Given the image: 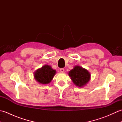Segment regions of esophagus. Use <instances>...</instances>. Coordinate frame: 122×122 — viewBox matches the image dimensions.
I'll return each instance as SVG.
<instances>
[{"mask_svg": "<svg viewBox=\"0 0 122 122\" xmlns=\"http://www.w3.org/2000/svg\"><path fill=\"white\" fill-rule=\"evenodd\" d=\"M60 72H62V73H63V72H64V69L63 68H61L60 69Z\"/></svg>", "mask_w": 122, "mask_h": 122, "instance_id": "esophagus-1", "label": "esophagus"}]
</instances>
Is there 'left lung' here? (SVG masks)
I'll list each match as a JSON object with an SVG mask.
<instances>
[{"instance_id":"left-lung-1","label":"left lung","mask_w":122,"mask_h":122,"mask_svg":"<svg viewBox=\"0 0 122 122\" xmlns=\"http://www.w3.org/2000/svg\"><path fill=\"white\" fill-rule=\"evenodd\" d=\"M69 76L71 77L73 83L79 87H83L89 82L91 75L87 70L82 67L76 66L69 72Z\"/></svg>"}]
</instances>
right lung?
<instances>
[{
  "label": "right lung",
  "instance_id": "1",
  "mask_svg": "<svg viewBox=\"0 0 122 122\" xmlns=\"http://www.w3.org/2000/svg\"><path fill=\"white\" fill-rule=\"evenodd\" d=\"M56 73V70L52 69L50 66L45 65L35 72L34 77L39 83L46 84L52 81Z\"/></svg>",
  "mask_w": 122,
  "mask_h": 122
}]
</instances>
